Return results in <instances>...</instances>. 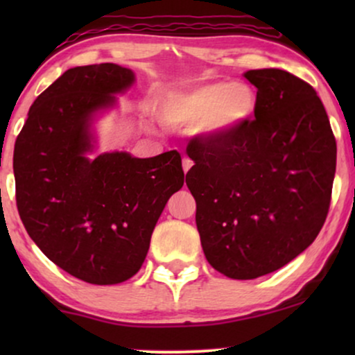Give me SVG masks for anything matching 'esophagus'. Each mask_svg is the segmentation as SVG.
Segmentation results:
<instances>
[{"label":"esophagus","instance_id":"34e87169","mask_svg":"<svg viewBox=\"0 0 355 355\" xmlns=\"http://www.w3.org/2000/svg\"><path fill=\"white\" fill-rule=\"evenodd\" d=\"M192 159L191 158H187V157H184L182 158V169H184V173H187L189 171V169H191L192 168Z\"/></svg>","mask_w":355,"mask_h":355}]
</instances>
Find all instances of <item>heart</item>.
Instances as JSON below:
<instances>
[{
  "mask_svg": "<svg viewBox=\"0 0 355 355\" xmlns=\"http://www.w3.org/2000/svg\"><path fill=\"white\" fill-rule=\"evenodd\" d=\"M257 105V92L245 82L202 79L164 94L155 105V114L168 128L193 125L202 137L225 139L249 123Z\"/></svg>",
  "mask_w": 355,
  "mask_h": 355,
  "instance_id": "obj_1",
  "label": "heart"
}]
</instances>
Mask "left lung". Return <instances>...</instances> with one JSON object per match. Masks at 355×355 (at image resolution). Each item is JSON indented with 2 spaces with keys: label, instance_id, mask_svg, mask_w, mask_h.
Listing matches in <instances>:
<instances>
[{
  "label": "left lung",
  "instance_id": "obj_1",
  "mask_svg": "<svg viewBox=\"0 0 355 355\" xmlns=\"http://www.w3.org/2000/svg\"><path fill=\"white\" fill-rule=\"evenodd\" d=\"M255 119L225 139H192L186 184L208 263L254 279L289 263L327 220L336 139L322 100L281 69H252Z\"/></svg>",
  "mask_w": 355,
  "mask_h": 355
}]
</instances>
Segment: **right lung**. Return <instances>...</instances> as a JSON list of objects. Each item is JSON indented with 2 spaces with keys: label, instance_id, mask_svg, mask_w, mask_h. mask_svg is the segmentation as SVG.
I'll use <instances>...</instances> for the list:
<instances>
[{
  "label": "right lung",
  "instance_id": "1",
  "mask_svg": "<svg viewBox=\"0 0 355 355\" xmlns=\"http://www.w3.org/2000/svg\"><path fill=\"white\" fill-rule=\"evenodd\" d=\"M134 72L113 62L79 66L42 92L14 145L19 216L40 250L90 284H118L142 266L168 198L184 184L176 150L85 157L90 121L114 105Z\"/></svg>",
  "mask_w": 355,
  "mask_h": 355
}]
</instances>
